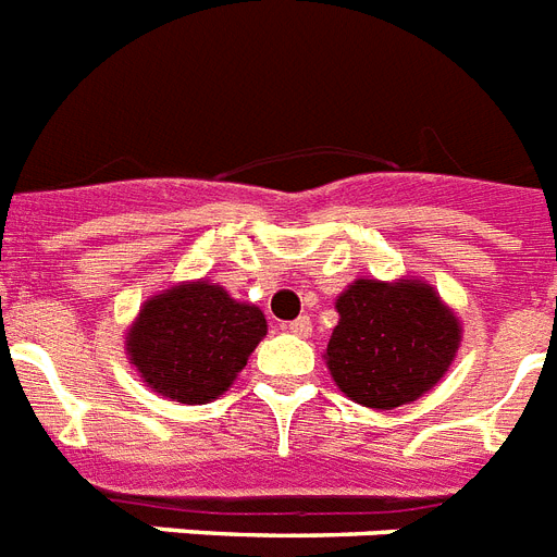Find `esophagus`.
I'll return each mask as SVG.
<instances>
[{
	"label": "esophagus",
	"instance_id": "34e87169",
	"mask_svg": "<svg viewBox=\"0 0 557 557\" xmlns=\"http://www.w3.org/2000/svg\"><path fill=\"white\" fill-rule=\"evenodd\" d=\"M284 330L293 332V335H298V337H310L312 335V321L307 315H301V318H296V321L284 324Z\"/></svg>",
	"mask_w": 557,
	"mask_h": 557
}]
</instances>
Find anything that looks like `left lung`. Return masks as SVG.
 <instances>
[{
  "mask_svg": "<svg viewBox=\"0 0 557 557\" xmlns=\"http://www.w3.org/2000/svg\"><path fill=\"white\" fill-rule=\"evenodd\" d=\"M335 312L326 369L349 400L377 411L420 400L462 344V321L422 278H355Z\"/></svg>",
  "mask_w": 557,
  "mask_h": 557,
  "instance_id": "1",
  "label": "left lung"
}]
</instances>
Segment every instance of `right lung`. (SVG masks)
Instances as JSON below:
<instances>
[{"mask_svg": "<svg viewBox=\"0 0 557 557\" xmlns=\"http://www.w3.org/2000/svg\"><path fill=\"white\" fill-rule=\"evenodd\" d=\"M264 335L268 318L256 304L236 301L222 284L194 278L146 298L123 349L151 392L206 406L233 386Z\"/></svg>", "mask_w": 557, "mask_h": 557, "instance_id": "1", "label": "right lung"}]
</instances>
